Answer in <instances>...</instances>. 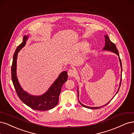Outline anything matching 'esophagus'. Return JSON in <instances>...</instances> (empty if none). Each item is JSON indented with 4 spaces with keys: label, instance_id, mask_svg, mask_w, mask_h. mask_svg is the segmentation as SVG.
<instances>
[{
    "label": "esophagus",
    "instance_id": "obj_1",
    "mask_svg": "<svg viewBox=\"0 0 134 134\" xmlns=\"http://www.w3.org/2000/svg\"><path fill=\"white\" fill-rule=\"evenodd\" d=\"M76 75V71L74 70H72V69H70L68 71V75L70 77H74Z\"/></svg>",
    "mask_w": 134,
    "mask_h": 134
}]
</instances>
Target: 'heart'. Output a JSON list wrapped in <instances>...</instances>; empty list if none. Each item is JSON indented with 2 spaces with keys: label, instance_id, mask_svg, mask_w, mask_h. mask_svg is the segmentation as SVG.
<instances>
[{
  "label": "heart",
  "instance_id": "heart-1",
  "mask_svg": "<svg viewBox=\"0 0 134 134\" xmlns=\"http://www.w3.org/2000/svg\"><path fill=\"white\" fill-rule=\"evenodd\" d=\"M87 45H88L87 43V42H82L80 43V47H81V48H86V47L87 46Z\"/></svg>",
  "mask_w": 134,
  "mask_h": 134
}]
</instances>
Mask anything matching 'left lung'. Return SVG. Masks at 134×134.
<instances>
[{
  "label": "left lung",
  "instance_id": "1",
  "mask_svg": "<svg viewBox=\"0 0 134 134\" xmlns=\"http://www.w3.org/2000/svg\"><path fill=\"white\" fill-rule=\"evenodd\" d=\"M105 47L104 48H103V50H106V51H111V52H113L116 53V54H117L118 55H119V61H120V66H121V72H122V63H121V59L120 58V55H119V52H118V50L117 49V48H116V45L114 43L112 42L110 40L109 37H108V36L106 35L105 36ZM122 76V75H121ZM122 78V77H121ZM121 81H120V86H119V89L118 90L117 92H116V93H117L119 91V90L120 89V85H121ZM77 92H78V97L79 96V90H77ZM115 97V96H114ZM113 97V98H114ZM113 98L112 99H113ZM111 99V100H112ZM111 100L109 102H107V103H106V105H103V106H100V107H88V106H85L83 104H82V103H81V102L79 101H79L80 102V104L83 107H86V108H88V109H100V108H101L102 107L104 106H106L107 105V104H109V103L111 101Z\"/></svg>",
  "mask_w": 134,
  "mask_h": 134
}]
</instances>
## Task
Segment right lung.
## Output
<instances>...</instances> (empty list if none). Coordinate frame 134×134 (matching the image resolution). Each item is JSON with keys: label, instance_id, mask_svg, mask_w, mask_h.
I'll return each mask as SVG.
<instances>
[{"label": "right lung", "instance_id": "add662e5", "mask_svg": "<svg viewBox=\"0 0 134 134\" xmlns=\"http://www.w3.org/2000/svg\"><path fill=\"white\" fill-rule=\"evenodd\" d=\"M28 36H24L23 42L19 44L15 51L13 59L12 66V80L17 95L25 105L31 109L46 111L52 109L57 106L59 101V96L61 92V88L64 83L67 80L68 75L66 71L60 73L58 78L52 85L47 91L41 96H33L23 90L20 86L16 76V59L18 53L26 44Z\"/></svg>", "mask_w": 134, "mask_h": 134}]
</instances>
